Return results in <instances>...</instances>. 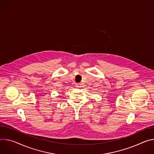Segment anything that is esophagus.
<instances>
[{
	"label": "esophagus",
	"instance_id": "obj_1",
	"mask_svg": "<svg viewBox=\"0 0 154 154\" xmlns=\"http://www.w3.org/2000/svg\"><path fill=\"white\" fill-rule=\"evenodd\" d=\"M76 87L78 88H80L82 87V84L81 83H78V84H76Z\"/></svg>",
	"mask_w": 154,
	"mask_h": 154
}]
</instances>
